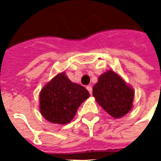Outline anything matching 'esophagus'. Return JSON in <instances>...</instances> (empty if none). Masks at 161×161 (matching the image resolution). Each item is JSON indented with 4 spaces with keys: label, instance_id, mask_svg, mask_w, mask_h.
<instances>
[{
    "label": "esophagus",
    "instance_id": "obj_1",
    "mask_svg": "<svg viewBox=\"0 0 161 161\" xmlns=\"http://www.w3.org/2000/svg\"><path fill=\"white\" fill-rule=\"evenodd\" d=\"M86 89H87L88 91L90 92V94L91 95V93H92V87H91V85H89V86H87V87H86Z\"/></svg>",
    "mask_w": 161,
    "mask_h": 161
}]
</instances>
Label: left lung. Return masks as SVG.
Returning <instances> with one entry per match:
<instances>
[{
    "instance_id": "obj_1",
    "label": "left lung",
    "mask_w": 161,
    "mask_h": 161,
    "mask_svg": "<svg viewBox=\"0 0 161 161\" xmlns=\"http://www.w3.org/2000/svg\"><path fill=\"white\" fill-rule=\"evenodd\" d=\"M92 92L98 103L115 118L123 116L132 108L134 91L112 70L99 77Z\"/></svg>"
}]
</instances>
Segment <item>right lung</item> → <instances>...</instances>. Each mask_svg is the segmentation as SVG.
I'll return each instance as SVG.
<instances>
[{"label":"right lung","instance_id":"add662e5","mask_svg":"<svg viewBox=\"0 0 161 161\" xmlns=\"http://www.w3.org/2000/svg\"><path fill=\"white\" fill-rule=\"evenodd\" d=\"M89 97L90 93L84 86L72 83L62 72L42 89L40 112L47 121L65 124L73 119L78 107Z\"/></svg>","mask_w":161,"mask_h":161}]
</instances>
